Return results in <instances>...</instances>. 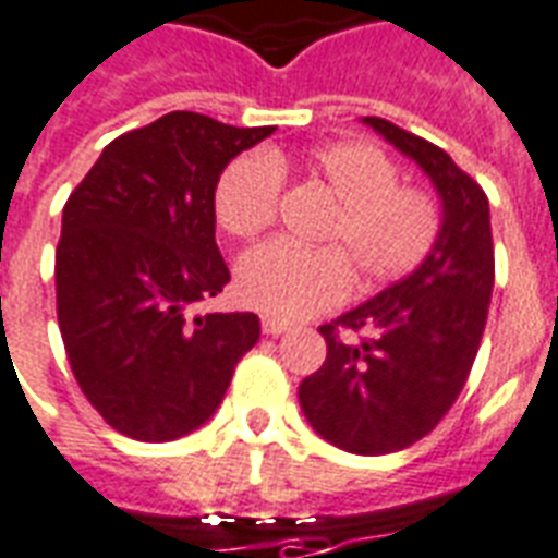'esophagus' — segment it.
Listing matches in <instances>:
<instances>
[{
  "label": "esophagus",
  "mask_w": 558,
  "mask_h": 558,
  "mask_svg": "<svg viewBox=\"0 0 558 558\" xmlns=\"http://www.w3.org/2000/svg\"><path fill=\"white\" fill-rule=\"evenodd\" d=\"M262 329H264V336H282L284 329H288V324L276 318H262Z\"/></svg>",
  "instance_id": "obj_1"
}]
</instances>
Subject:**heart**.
Returning <instances> with one entry per match:
<instances>
[{"label": "heart", "instance_id": "heart-1", "mask_svg": "<svg viewBox=\"0 0 558 558\" xmlns=\"http://www.w3.org/2000/svg\"><path fill=\"white\" fill-rule=\"evenodd\" d=\"M284 154L250 150L222 169L214 210L231 238H255L274 226L282 198ZM303 172L318 181L336 210L318 231L320 250L282 240L250 250L238 264V294L267 318L303 320L341 306L353 276L368 288L392 284L418 270L437 246L440 202L425 186L398 181V162L372 142H327L303 157Z\"/></svg>", "mask_w": 558, "mask_h": 558}]
</instances>
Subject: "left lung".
Listing matches in <instances>:
<instances>
[{
	"mask_svg": "<svg viewBox=\"0 0 558 558\" xmlns=\"http://www.w3.org/2000/svg\"><path fill=\"white\" fill-rule=\"evenodd\" d=\"M365 124L428 172L442 229L416 274L320 327L327 360L300 384V408L332 446L389 454L430 434L461 396L485 336L494 238L485 190L446 150L386 118Z\"/></svg>",
	"mask_w": 558,
	"mask_h": 558,
	"instance_id": "obj_1",
	"label": "left lung"
}]
</instances>
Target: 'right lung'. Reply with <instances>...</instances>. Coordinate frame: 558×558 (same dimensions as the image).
<instances>
[{"label": "right lung", "instance_id": "right-lung-1", "mask_svg": "<svg viewBox=\"0 0 558 558\" xmlns=\"http://www.w3.org/2000/svg\"><path fill=\"white\" fill-rule=\"evenodd\" d=\"M274 128L169 112L104 148L62 214L56 312L88 404L142 442L178 440L214 416L262 336L252 312L193 315L231 274L214 190Z\"/></svg>", "mask_w": 558, "mask_h": 558}]
</instances>
